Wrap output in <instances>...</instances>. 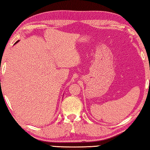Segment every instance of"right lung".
Masks as SVG:
<instances>
[{
    "mask_svg": "<svg viewBox=\"0 0 150 150\" xmlns=\"http://www.w3.org/2000/svg\"><path fill=\"white\" fill-rule=\"evenodd\" d=\"M19 40H17V42H15V44H16L17 43H18V42H19Z\"/></svg>",
    "mask_w": 150,
    "mask_h": 150,
    "instance_id": "right-lung-1",
    "label": "right lung"
}]
</instances>
